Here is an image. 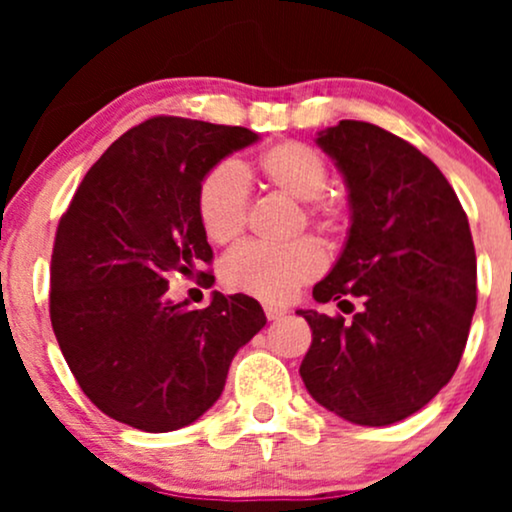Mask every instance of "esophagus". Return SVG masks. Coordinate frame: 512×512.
I'll return each instance as SVG.
<instances>
[{"instance_id": "esophagus-1", "label": "esophagus", "mask_w": 512, "mask_h": 512, "mask_svg": "<svg viewBox=\"0 0 512 512\" xmlns=\"http://www.w3.org/2000/svg\"><path fill=\"white\" fill-rule=\"evenodd\" d=\"M264 315H267V320H281V317L286 315V308H281V305H264Z\"/></svg>"}]
</instances>
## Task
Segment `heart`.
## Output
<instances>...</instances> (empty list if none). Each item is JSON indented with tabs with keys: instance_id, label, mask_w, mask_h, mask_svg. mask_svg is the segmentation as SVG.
I'll list each match as a JSON object with an SVG mask.
<instances>
[{
	"instance_id": "heart-1",
	"label": "heart",
	"mask_w": 512,
	"mask_h": 512,
	"mask_svg": "<svg viewBox=\"0 0 512 512\" xmlns=\"http://www.w3.org/2000/svg\"><path fill=\"white\" fill-rule=\"evenodd\" d=\"M264 185L293 202H315L325 195L330 168L325 156L303 142H279L262 151L255 161ZM248 180L236 163L223 161L207 170L197 190V216L202 231L211 243H233L248 219ZM310 219L320 226H332V207H313ZM325 267V252L313 240L267 248V245H243L233 250L221 264L223 284L236 293L262 298V301H286L298 286L310 281Z\"/></svg>"
}]
</instances>
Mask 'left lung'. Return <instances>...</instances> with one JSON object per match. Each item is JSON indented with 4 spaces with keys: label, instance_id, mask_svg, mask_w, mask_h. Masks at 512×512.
I'll use <instances>...</instances> for the list:
<instances>
[{
    "label": "left lung",
    "instance_id": "left-lung-1",
    "mask_svg": "<svg viewBox=\"0 0 512 512\" xmlns=\"http://www.w3.org/2000/svg\"><path fill=\"white\" fill-rule=\"evenodd\" d=\"M349 190L351 226L317 303L363 301L354 320L296 310L313 330L301 363L317 404L358 426L416 414L450 383L477 308V255L460 199L431 158L370 122L317 132Z\"/></svg>",
    "mask_w": 512,
    "mask_h": 512
}]
</instances>
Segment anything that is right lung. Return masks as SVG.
Here are the masks:
<instances>
[{"instance_id": "add662e5", "label": "right lung", "mask_w": 512, "mask_h": 512, "mask_svg": "<svg viewBox=\"0 0 512 512\" xmlns=\"http://www.w3.org/2000/svg\"><path fill=\"white\" fill-rule=\"evenodd\" d=\"M257 139L245 127L151 117L93 163L60 219L52 330L76 383L110 419L146 433L190 426L221 397L240 346L267 325L245 293L214 291L204 310L166 296L170 274L190 276L214 257L197 216L199 182Z\"/></svg>"}]
</instances>
